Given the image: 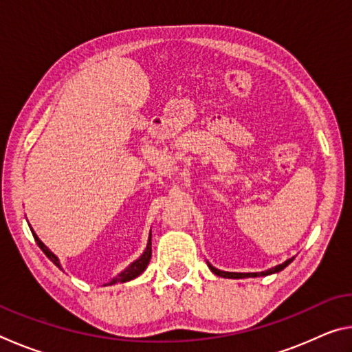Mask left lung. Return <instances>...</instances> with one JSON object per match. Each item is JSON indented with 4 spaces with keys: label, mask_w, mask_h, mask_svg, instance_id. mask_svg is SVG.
Wrapping results in <instances>:
<instances>
[{
    "label": "left lung",
    "mask_w": 352,
    "mask_h": 352,
    "mask_svg": "<svg viewBox=\"0 0 352 352\" xmlns=\"http://www.w3.org/2000/svg\"><path fill=\"white\" fill-rule=\"evenodd\" d=\"M292 261H294V258H292V259H287V261H285L284 264H281V265H276V267H273V269H270V270H267V272H261V273H231V272H222V270L214 269V267H212L211 264H208V265H210L211 272H212V273H216L217 276H222V278H233V279H241V278H250V276H265V275H272V273L281 272L283 269H285V267H287V265L290 264Z\"/></svg>",
    "instance_id": "8db88e82"
}]
</instances>
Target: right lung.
Instances as JSON below:
<instances>
[{"label": "right lung", "mask_w": 352, "mask_h": 352, "mask_svg": "<svg viewBox=\"0 0 352 352\" xmlns=\"http://www.w3.org/2000/svg\"><path fill=\"white\" fill-rule=\"evenodd\" d=\"M31 231H32V230H31ZM32 234H34L35 242H37V245H38L41 250H43V253L47 256V258H50L52 262H54V264L58 267V269H62L60 262H58V259H57V256H56L54 253H52L51 250L47 248L43 242H41V241L38 239L37 234H35V233H32ZM151 256H152V234H151V237H148L147 248H146V252L141 254V258L136 259L135 262H132V264H130L126 270L119 273V275H118L116 278H113L109 284L111 285V284H116V283H126V281H130V279L140 276L141 273L146 270L148 261H151ZM109 284H107V285H109Z\"/></svg>", "instance_id": "1"}]
</instances>
